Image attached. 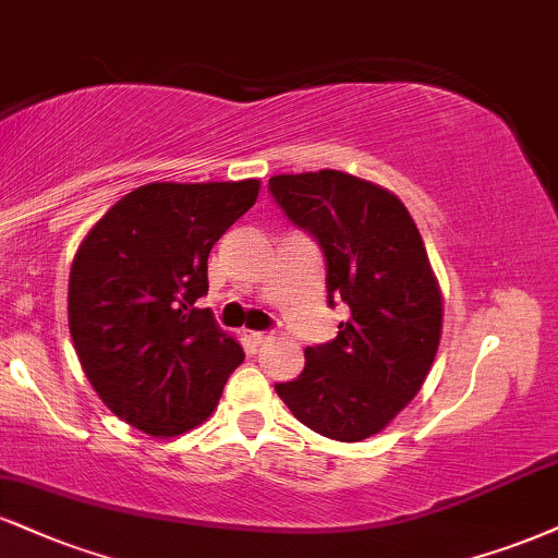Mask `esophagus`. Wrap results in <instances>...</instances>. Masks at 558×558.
Returning a JSON list of instances; mask_svg holds the SVG:
<instances>
[{"mask_svg": "<svg viewBox=\"0 0 558 558\" xmlns=\"http://www.w3.org/2000/svg\"><path fill=\"white\" fill-rule=\"evenodd\" d=\"M244 338L250 340L252 345H265V343H270L272 335H270V332H254V330H250V332L244 335Z\"/></svg>", "mask_w": 558, "mask_h": 558, "instance_id": "obj_1", "label": "esophagus"}]
</instances>
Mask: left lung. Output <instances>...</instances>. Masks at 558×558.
<instances>
[{
	"label": "left lung",
	"mask_w": 558,
	"mask_h": 558,
	"mask_svg": "<svg viewBox=\"0 0 558 558\" xmlns=\"http://www.w3.org/2000/svg\"><path fill=\"white\" fill-rule=\"evenodd\" d=\"M270 194L317 239L327 299L348 306L338 338L275 392L301 424L338 441L379 434L418 395L441 338V291L411 213L385 186L345 171L280 173Z\"/></svg>",
	"instance_id": "8db88e82"
}]
</instances>
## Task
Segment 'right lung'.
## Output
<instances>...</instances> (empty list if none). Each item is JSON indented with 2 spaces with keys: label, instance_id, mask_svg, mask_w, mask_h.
<instances>
[{
  "label": "right lung",
  "instance_id": "1",
  "mask_svg": "<svg viewBox=\"0 0 558 558\" xmlns=\"http://www.w3.org/2000/svg\"><path fill=\"white\" fill-rule=\"evenodd\" d=\"M259 179L153 181L87 231L72 262L70 335L98 398L150 436H179L218 405L244 351L215 325L213 244L257 203Z\"/></svg>",
  "mask_w": 558,
  "mask_h": 558
}]
</instances>
